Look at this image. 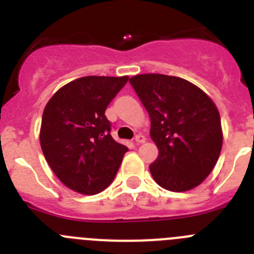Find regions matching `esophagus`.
<instances>
[{"mask_svg":"<svg viewBox=\"0 0 254 254\" xmlns=\"http://www.w3.org/2000/svg\"><path fill=\"white\" fill-rule=\"evenodd\" d=\"M145 140H146V137H145V136H143V134H137V136H136V137H134V142L137 143H142V142H145Z\"/></svg>","mask_w":254,"mask_h":254,"instance_id":"34e87169","label":"esophagus"}]
</instances>
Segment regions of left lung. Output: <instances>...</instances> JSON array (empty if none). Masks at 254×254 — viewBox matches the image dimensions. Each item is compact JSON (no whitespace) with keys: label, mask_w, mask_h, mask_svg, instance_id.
<instances>
[{"label":"left lung","mask_w":254,"mask_h":254,"mask_svg":"<svg viewBox=\"0 0 254 254\" xmlns=\"http://www.w3.org/2000/svg\"><path fill=\"white\" fill-rule=\"evenodd\" d=\"M151 120L159 155L150 165L160 187L185 192L214 169L223 146L216 105L199 87L176 76L143 73L129 78Z\"/></svg>","instance_id":"8db88e82"}]
</instances>
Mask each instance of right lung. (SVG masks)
<instances>
[{
	"label": "right lung",
	"mask_w": 254,
	"mask_h": 254,
	"mask_svg": "<svg viewBox=\"0 0 254 254\" xmlns=\"http://www.w3.org/2000/svg\"><path fill=\"white\" fill-rule=\"evenodd\" d=\"M127 81V76H85L61 87L47 103L40 146L69 190L96 194L113 182L128 149L112 137L105 109Z\"/></svg>",
	"instance_id": "obj_1"
}]
</instances>
